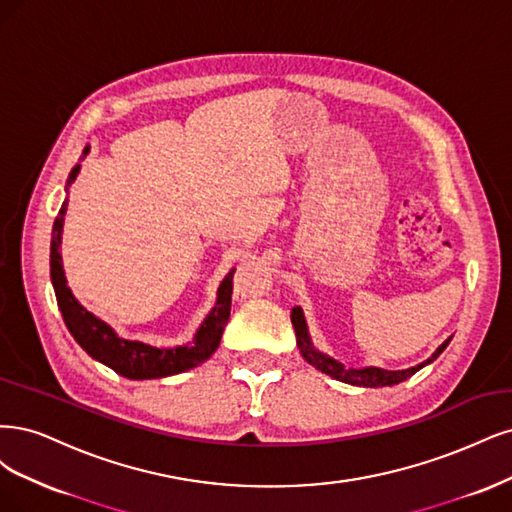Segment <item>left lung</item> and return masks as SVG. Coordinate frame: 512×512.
Listing matches in <instances>:
<instances>
[{"label": "left lung", "instance_id": "obj_1", "mask_svg": "<svg viewBox=\"0 0 512 512\" xmlns=\"http://www.w3.org/2000/svg\"><path fill=\"white\" fill-rule=\"evenodd\" d=\"M291 323H293V329H295V340H298V349H300L302 357L308 361V364L312 368L321 370L323 374L336 378V381H340V383L355 385V387H391V385H398V383L406 381V378H410L415 372H419L421 368L430 366L432 361L444 349H447L451 338H453V336H449L425 361H421V364L412 366V368H406V370H383V368H376V366L349 368V366L340 364L338 359L329 357L327 353L319 351L317 346L312 344V338L308 334V323H306V317H304V310L300 306H293V310H291Z\"/></svg>", "mask_w": 512, "mask_h": 512}]
</instances>
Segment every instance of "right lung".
I'll use <instances>...</instances> for the list:
<instances>
[{
    "mask_svg": "<svg viewBox=\"0 0 512 512\" xmlns=\"http://www.w3.org/2000/svg\"><path fill=\"white\" fill-rule=\"evenodd\" d=\"M91 151L87 144L82 157L85 159ZM80 172V163L72 168L68 183H65V200L61 204V210L53 223V238H51V280L53 289L57 295V304L61 310V317L65 321V327L70 329L74 340L85 349L95 361L108 366L117 374L131 378V381H151V378H166L172 374H180L185 370H191L195 366L204 364V361L219 349V342L223 336V329L229 319V310H232V278L234 270H229L227 276L221 280L217 289V302H214L212 310L197 327L193 338L185 344L176 346H153L140 340H129L119 336L114 329L95 317L82 306L72 289L68 287V278L63 272V259H61V238H63V221L65 210H68V193L74 185V180Z\"/></svg>",
    "mask_w": 512,
    "mask_h": 512,
    "instance_id": "add662e5",
    "label": "right lung"
}]
</instances>
